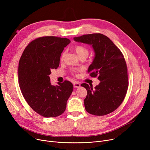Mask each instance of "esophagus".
<instances>
[{"label":"esophagus","instance_id":"esophagus-1","mask_svg":"<svg viewBox=\"0 0 150 150\" xmlns=\"http://www.w3.org/2000/svg\"><path fill=\"white\" fill-rule=\"evenodd\" d=\"M81 86V84L78 83V82H77V81H75L74 83V88H80Z\"/></svg>","mask_w":150,"mask_h":150}]
</instances>
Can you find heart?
<instances>
[{
	"label": "heart",
	"mask_w": 150,
	"mask_h": 150,
	"mask_svg": "<svg viewBox=\"0 0 150 150\" xmlns=\"http://www.w3.org/2000/svg\"><path fill=\"white\" fill-rule=\"evenodd\" d=\"M75 52L76 53V54H78V56L79 57H81V56H83V55H86V56H88V53H89V50L88 49L86 48V47L83 46V45H78L75 47ZM64 54L65 53H63L61 55V59H63L64 57ZM76 72V70H73V72L75 73Z\"/></svg>",
	"instance_id": "b5f03b06"
}]
</instances>
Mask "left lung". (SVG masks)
<instances>
[{
	"label": "left lung",
	"instance_id": "left-lung-1",
	"mask_svg": "<svg viewBox=\"0 0 150 150\" xmlns=\"http://www.w3.org/2000/svg\"><path fill=\"white\" fill-rule=\"evenodd\" d=\"M74 40L92 47L95 57L88 72H91V76L98 75L100 81L94 88L81 84L88 92L84 100L86 111L94 115L113 112L122 104L128 88L127 66L122 53L103 34L85 35L74 38Z\"/></svg>",
	"mask_w": 150,
	"mask_h": 150
}]
</instances>
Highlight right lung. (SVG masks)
<instances>
[{
    "instance_id": "1",
    "label": "right lung",
    "mask_w": 150,
    "mask_h": 150,
    "mask_svg": "<svg viewBox=\"0 0 150 150\" xmlns=\"http://www.w3.org/2000/svg\"><path fill=\"white\" fill-rule=\"evenodd\" d=\"M70 41L67 38L44 36L31 41L19 62V82L25 100L38 114L55 117L65 111L72 93V83L51 84V70L59 65L61 53Z\"/></svg>"
}]
</instances>
